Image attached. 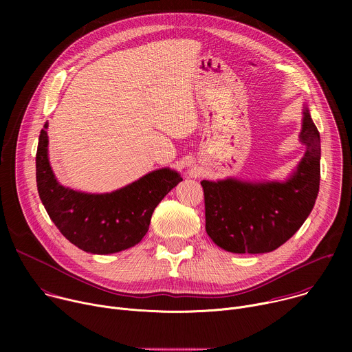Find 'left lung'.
Listing matches in <instances>:
<instances>
[{
  "label": "left lung",
  "mask_w": 352,
  "mask_h": 352,
  "mask_svg": "<svg viewBox=\"0 0 352 352\" xmlns=\"http://www.w3.org/2000/svg\"><path fill=\"white\" fill-rule=\"evenodd\" d=\"M299 142L307 150L284 181L204 179L206 232L232 254H266L287 242L311 214L320 184V136L308 106Z\"/></svg>",
  "instance_id": "8db88e82"
}]
</instances>
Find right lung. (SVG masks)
<instances>
[{
    "label": "right lung",
    "mask_w": 352,
    "mask_h": 352,
    "mask_svg": "<svg viewBox=\"0 0 352 352\" xmlns=\"http://www.w3.org/2000/svg\"><path fill=\"white\" fill-rule=\"evenodd\" d=\"M48 122L38 136L36 182L41 204L61 234L94 255L117 254L146 235L163 197L182 178L170 167L150 171L117 190L87 193L61 185L48 159Z\"/></svg>",
    "instance_id": "obj_1"
}]
</instances>
